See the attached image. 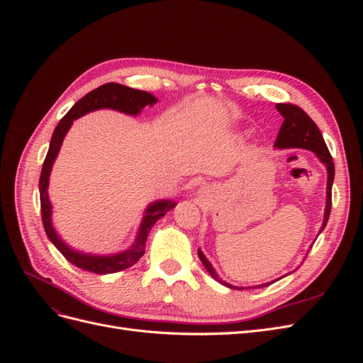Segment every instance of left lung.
Listing matches in <instances>:
<instances>
[{"label": "left lung", "mask_w": 363, "mask_h": 363, "mask_svg": "<svg viewBox=\"0 0 363 363\" xmlns=\"http://www.w3.org/2000/svg\"><path fill=\"white\" fill-rule=\"evenodd\" d=\"M276 108L280 112V115L284 118L281 128L279 131V136L276 144L274 147L279 150H284V148H304L312 151L313 155L318 157L325 169H327V191H325V208H324V219H323V225L320 233L325 228L328 216H330V211H332V186H333V180H335V163L333 159L328 152V148L324 142V138L321 135L320 128L316 127V124L311 119V116L307 115L303 108H300L298 106L291 104V103H280L276 104ZM318 233V235H320ZM199 257L203 262L204 268L207 269V272L211 276L219 281L224 286L230 288V289H256V288H265L269 286L271 283L277 281L280 279H276L268 283H262L257 284V286H248V288H240V286H233L227 281H224L223 279H219V276L216 274L215 268L212 267V263L207 260V257L204 256V252L201 250H199ZM284 277V276H283Z\"/></svg>", "instance_id": "left-lung-1"}]
</instances>
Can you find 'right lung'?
I'll return each mask as SVG.
<instances>
[{"mask_svg": "<svg viewBox=\"0 0 363 363\" xmlns=\"http://www.w3.org/2000/svg\"><path fill=\"white\" fill-rule=\"evenodd\" d=\"M157 101V98L155 95H151L150 92L131 89V87L118 83H106L100 87H96L92 92L86 94L82 100L77 101L71 107V111L60 119V123L57 124L56 130H54L39 179L42 223L48 239L54 244V247L67 257V260L72 263V265L95 274H112L133 267L135 263L145 255V244L151 227L157 223V219L164 216V213L177 206V203H174L171 200H157L150 203L145 207L144 216L140 219L133 244L124 251L113 252V255H92V252H84L72 248L71 245L65 242L59 236L57 230L54 228L52 206L48 196L51 169L54 162H56L59 156L65 136H67L75 119H79L80 116H84L89 112L100 111V108H111V111H116L130 116H138L145 106H152Z\"/></svg>", "mask_w": 363, "mask_h": 363, "instance_id": "1", "label": "right lung"}]
</instances>
